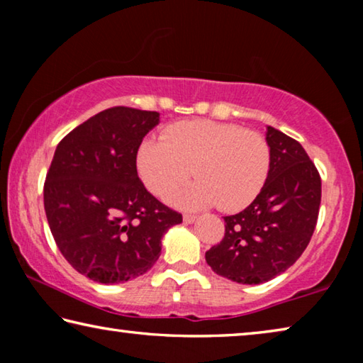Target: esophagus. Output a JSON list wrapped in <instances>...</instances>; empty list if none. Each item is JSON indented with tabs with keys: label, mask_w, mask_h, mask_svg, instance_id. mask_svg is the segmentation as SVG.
I'll use <instances>...</instances> for the list:
<instances>
[{
	"label": "esophagus",
	"mask_w": 363,
	"mask_h": 363,
	"mask_svg": "<svg viewBox=\"0 0 363 363\" xmlns=\"http://www.w3.org/2000/svg\"><path fill=\"white\" fill-rule=\"evenodd\" d=\"M195 219H196L195 214H184V216H182V220H184V223H186V224L195 223Z\"/></svg>",
	"instance_id": "esophagus-1"
}]
</instances>
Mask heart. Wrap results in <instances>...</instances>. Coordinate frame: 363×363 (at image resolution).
Instances as JSON below:
<instances>
[{
  "label": "heart",
  "mask_w": 363,
  "mask_h": 363,
  "mask_svg": "<svg viewBox=\"0 0 363 363\" xmlns=\"http://www.w3.org/2000/svg\"><path fill=\"white\" fill-rule=\"evenodd\" d=\"M138 173L145 189L167 199L192 174L199 177L174 195L182 208L219 205L227 211L253 201L266 184L270 150L259 133L230 123L192 120L171 125L163 140L139 145Z\"/></svg>",
  "instance_id": "obj_1"
}]
</instances>
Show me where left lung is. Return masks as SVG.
I'll use <instances>...</instances> for the list:
<instances>
[{
	"label": "left lung",
	"mask_w": 363,
	"mask_h": 363,
	"mask_svg": "<svg viewBox=\"0 0 363 363\" xmlns=\"http://www.w3.org/2000/svg\"><path fill=\"white\" fill-rule=\"evenodd\" d=\"M270 167L253 203L225 216L223 242L206 251L218 275L259 285L293 266L314 233L322 199L318 171L298 140L266 128Z\"/></svg>",
	"instance_id": "1"
}]
</instances>
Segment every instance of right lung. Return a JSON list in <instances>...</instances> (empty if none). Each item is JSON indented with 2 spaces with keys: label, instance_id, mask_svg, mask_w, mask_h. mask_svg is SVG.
Segmentation results:
<instances>
[{
  "label": "right lung",
  "instance_id": "add662e5",
  "mask_svg": "<svg viewBox=\"0 0 363 363\" xmlns=\"http://www.w3.org/2000/svg\"><path fill=\"white\" fill-rule=\"evenodd\" d=\"M158 112L112 107L60 140L45 182V211L60 253L86 277L112 285L145 274L179 213L147 192L139 145Z\"/></svg>",
  "mask_w": 363,
  "mask_h": 363
}]
</instances>
